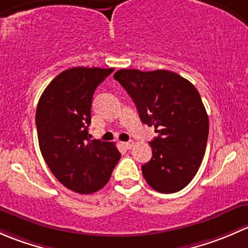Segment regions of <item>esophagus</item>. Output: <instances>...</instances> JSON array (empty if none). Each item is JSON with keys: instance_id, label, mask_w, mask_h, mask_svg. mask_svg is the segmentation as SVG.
Masks as SVG:
<instances>
[{"instance_id": "1", "label": "esophagus", "mask_w": 248, "mask_h": 248, "mask_svg": "<svg viewBox=\"0 0 248 248\" xmlns=\"http://www.w3.org/2000/svg\"><path fill=\"white\" fill-rule=\"evenodd\" d=\"M121 145L124 147V149L128 150V149H131L132 146H133V142H132V141H124V142H121Z\"/></svg>"}]
</instances>
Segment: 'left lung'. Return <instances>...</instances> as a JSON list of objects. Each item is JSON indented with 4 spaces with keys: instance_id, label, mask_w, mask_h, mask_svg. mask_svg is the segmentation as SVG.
Returning a JSON list of instances; mask_svg holds the SVG:
<instances>
[{
    "instance_id": "1",
    "label": "left lung",
    "mask_w": 248,
    "mask_h": 248,
    "mask_svg": "<svg viewBox=\"0 0 248 248\" xmlns=\"http://www.w3.org/2000/svg\"><path fill=\"white\" fill-rule=\"evenodd\" d=\"M114 79L132 97L142 124L158 133L152 158L141 166L147 184L161 193L181 191L201 167L209 117L194 85L174 72L120 69Z\"/></svg>"
}]
</instances>
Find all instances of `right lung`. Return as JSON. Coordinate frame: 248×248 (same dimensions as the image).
Listing matches in <instances>:
<instances>
[{
	"instance_id": "1",
	"label": "right lung",
	"mask_w": 248,
	"mask_h": 248,
	"mask_svg": "<svg viewBox=\"0 0 248 248\" xmlns=\"http://www.w3.org/2000/svg\"><path fill=\"white\" fill-rule=\"evenodd\" d=\"M114 68L76 67L60 73L39 98L36 126L47 167L67 188L90 194L103 188L121 154L114 142L91 140L92 97Z\"/></svg>"
}]
</instances>
